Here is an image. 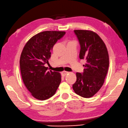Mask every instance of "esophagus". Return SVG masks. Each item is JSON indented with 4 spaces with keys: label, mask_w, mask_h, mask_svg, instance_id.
<instances>
[{
    "label": "esophagus",
    "mask_w": 128,
    "mask_h": 128,
    "mask_svg": "<svg viewBox=\"0 0 128 128\" xmlns=\"http://www.w3.org/2000/svg\"><path fill=\"white\" fill-rule=\"evenodd\" d=\"M68 72H66V71H64V72H62V76H66L67 74H68Z\"/></svg>",
    "instance_id": "1"
}]
</instances>
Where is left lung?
Returning <instances> with one entry per match:
<instances>
[{
    "mask_svg": "<svg viewBox=\"0 0 128 128\" xmlns=\"http://www.w3.org/2000/svg\"><path fill=\"white\" fill-rule=\"evenodd\" d=\"M79 41L80 58L86 64L82 73L76 72V80L72 85L75 93L84 98H90L101 89L108 73L109 54L105 44L92 31H74Z\"/></svg>",
    "mask_w": 128,
    "mask_h": 128,
    "instance_id": "8db88e82",
    "label": "left lung"
}]
</instances>
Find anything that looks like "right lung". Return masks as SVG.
I'll return each mask as SVG.
<instances>
[{
    "label": "right lung",
    "instance_id": "obj_1",
    "mask_svg": "<svg viewBox=\"0 0 128 128\" xmlns=\"http://www.w3.org/2000/svg\"><path fill=\"white\" fill-rule=\"evenodd\" d=\"M64 31H46L33 36L26 43L20 58V68L23 83L33 97L39 100L52 97L61 82L60 72L48 71L51 52Z\"/></svg>",
    "mask_w": 128,
    "mask_h": 128
}]
</instances>
